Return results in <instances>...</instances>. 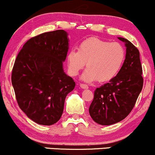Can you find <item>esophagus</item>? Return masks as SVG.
<instances>
[{
	"label": "esophagus",
	"mask_w": 155,
	"mask_h": 155,
	"mask_svg": "<svg viewBox=\"0 0 155 155\" xmlns=\"http://www.w3.org/2000/svg\"><path fill=\"white\" fill-rule=\"evenodd\" d=\"M79 85H80V87L82 88V89H88L89 88L88 85L84 84H80Z\"/></svg>",
	"instance_id": "1"
}]
</instances>
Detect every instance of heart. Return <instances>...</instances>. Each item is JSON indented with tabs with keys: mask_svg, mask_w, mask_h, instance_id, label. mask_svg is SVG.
Here are the masks:
<instances>
[{
	"mask_svg": "<svg viewBox=\"0 0 155 155\" xmlns=\"http://www.w3.org/2000/svg\"><path fill=\"white\" fill-rule=\"evenodd\" d=\"M125 58V51L120 44L110 43L96 37L82 41L78 51L71 49L67 54L68 71L76 76L84 67L81 79L86 82L98 79L100 82L111 80L118 74Z\"/></svg>",
	"mask_w": 155,
	"mask_h": 155,
	"instance_id": "obj_1",
	"label": "heart"
}]
</instances>
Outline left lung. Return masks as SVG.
I'll return each instance as SVG.
<instances>
[{"label": "left lung", "instance_id": "1", "mask_svg": "<svg viewBox=\"0 0 155 155\" xmlns=\"http://www.w3.org/2000/svg\"><path fill=\"white\" fill-rule=\"evenodd\" d=\"M126 47L120 71L109 82L97 88L89 112L96 123L110 125L124 120L134 107L143 87L139 51L127 39L118 37Z\"/></svg>", "mask_w": 155, "mask_h": 155}]
</instances>
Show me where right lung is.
Returning <instances> with one entry per match:
<instances>
[{"label": "right lung", "mask_w": 155, "mask_h": 155, "mask_svg": "<svg viewBox=\"0 0 155 155\" xmlns=\"http://www.w3.org/2000/svg\"><path fill=\"white\" fill-rule=\"evenodd\" d=\"M63 30L44 33L28 41L12 70V83L19 108L37 124L51 125L60 120L65 97L75 87L63 70L69 49Z\"/></svg>", "instance_id": "1"}]
</instances>
